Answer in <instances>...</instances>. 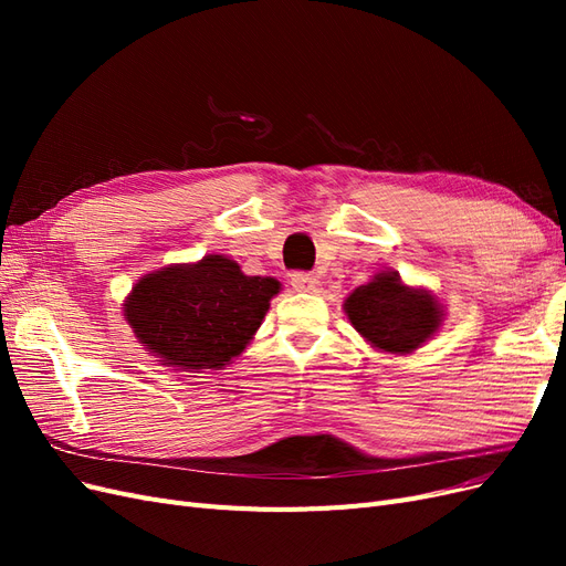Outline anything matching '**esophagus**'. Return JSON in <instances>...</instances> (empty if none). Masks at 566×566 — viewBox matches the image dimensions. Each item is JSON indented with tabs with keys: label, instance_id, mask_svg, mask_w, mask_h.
<instances>
[{
	"label": "esophagus",
	"instance_id": "1",
	"mask_svg": "<svg viewBox=\"0 0 566 566\" xmlns=\"http://www.w3.org/2000/svg\"><path fill=\"white\" fill-rule=\"evenodd\" d=\"M293 287L297 290V293H314L316 290V276L314 273H306V271H297V273H293Z\"/></svg>",
	"mask_w": 566,
	"mask_h": 566
}]
</instances>
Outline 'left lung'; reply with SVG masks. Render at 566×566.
Instances as JSON below:
<instances>
[{"label": "left lung", "instance_id": "left-lung-1", "mask_svg": "<svg viewBox=\"0 0 566 566\" xmlns=\"http://www.w3.org/2000/svg\"><path fill=\"white\" fill-rule=\"evenodd\" d=\"M354 328L391 354L418 349L439 331L441 306L424 290L406 287L397 273H378L345 302Z\"/></svg>", "mask_w": 566, "mask_h": 566}]
</instances>
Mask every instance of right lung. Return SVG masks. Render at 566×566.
Here are the masks:
<instances>
[{
  "label": "right lung",
  "instance_id": "right-lung-1",
  "mask_svg": "<svg viewBox=\"0 0 566 566\" xmlns=\"http://www.w3.org/2000/svg\"><path fill=\"white\" fill-rule=\"evenodd\" d=\"M279 290L276 279L245 276L233 260L208 254L144 276L127 297L125 318L165 364L221 368L245 349Z\"/></svg>",
  "mask_w": 566,
  "mask_h": 566
}]
</instances>
